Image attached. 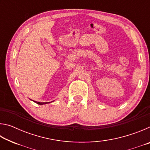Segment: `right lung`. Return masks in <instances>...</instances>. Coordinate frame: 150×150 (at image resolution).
Wrapping results in <instances>:
<instances>
[{
    "label": "right lung",
    "instance_id": "right-lung-1",
    "mask_svg": "<svg viewBox=\"0 0 150 150\" xmlns=\"http://www.w3.org/2000/svg\"><path fill=\"white\" fill-rule=\"evenodd\" d=\"M34 103H37L38 105H45V104H47V103H50V102H49V103H40V102H35V101H34Z\"/></svg>",
    "mask_w": 150,
    "mask_h": 150
}]
</instances>
